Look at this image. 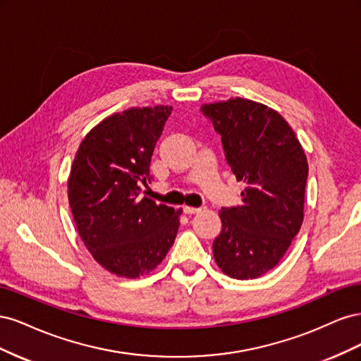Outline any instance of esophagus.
Returning a JSON list of instances; mask_svg holds the SVG:
<instances>
[{
  "label": "esophagus",
  "mask_w": 361,
  "mask_h": 361,
  "mask_svg": "<svg viewBox=\"0 0 361 361\" xmlns=\"http://www.w3.org/2000/svg\"><path fill=\"white\" fill-rule=\"evenodd\" d=\"M182 209H183V212H185V214H188V215H191V214H197L199 211H202L200 207H194V206H183Z\"/></svg>",
  "instance_id": "34e87169"
}]
</instances>
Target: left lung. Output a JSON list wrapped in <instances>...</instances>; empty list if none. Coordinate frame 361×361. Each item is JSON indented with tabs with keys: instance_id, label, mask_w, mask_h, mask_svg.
Masks as SVG:
<instances>
[{
	"instance_id": "obj_1",
	"label": "left lung",
	"mask_w": 361,
	"mask_h": 361,
	"mask_svg": "<svg viewBox=\"0 0 361 361\" xmlns=\"http://www.w3.org/2000/svg\"><path fill=\"white\" fill-rule=\"evenodd\" d=\"M200 111L220 134L228 167L245 183L243 204L220 211L215 262L232 279L260 277L300 232L307 158L286 120L264 104L235 97L204 104Z\"/></svg>"
}]
</instances>
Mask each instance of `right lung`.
Segmentation results:
<instances>
[{
    "label": "right lung",
    "mask_w": 361,
    "mask_h": 361,
    "mask_svg": "<svg viewBox=\"0 0 361 361\" xmlns=\"http://www.w3.org/2000/svg\"><path fill=\"white\" fill-rule=\"evenodd\" d=\"M171 106L129 108L94 126L76 152L68 182L78 233L106 271L135 279L169 253L182 209L141 197L150 158Z\"/></svg>",
    "instance_id": "right-lung-1"
}]
</instances>
